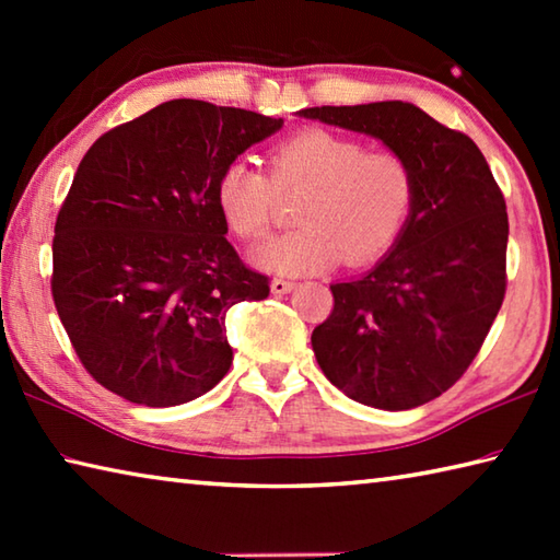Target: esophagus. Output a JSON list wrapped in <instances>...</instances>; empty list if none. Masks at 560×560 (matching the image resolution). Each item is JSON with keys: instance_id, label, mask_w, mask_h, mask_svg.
<instances>
[{"instance_id": "1", "label": "esophagus", "mask_w": 560, "mask_h": 560, "mask_svg": "<svg viewBox=\"0 0 560 560\" xmlns=\"http://www.w3.org/2000/svg\"><path fill=\"white\" fill-rule=\"evenodd\" d=\"M293 287H296V283L289 281V279H273L271 281V291L273 293H289Z\"/></svg>"}]
</instances>
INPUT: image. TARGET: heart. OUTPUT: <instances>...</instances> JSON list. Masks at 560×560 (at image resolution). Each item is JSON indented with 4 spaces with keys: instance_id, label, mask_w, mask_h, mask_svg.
Instances as JSON below:
<instances>
[{
    "instance_id": "1",
    "label": "heart",
    "mask_w": 560,
    "mask_h": 560,
    "mask_svg": "<svg viewBox=\"0 0 560 560\" xmlns=\"http://www.w3.org/2000/svg\"><path fill=\"white\" fill-rule=\"evenodd\" d=\"M306 189L296 207L299 230L254 252V264L283 277L318 273L381 259L400 240L415 210L417 183L393 150H368L334 130H301L269 153V175L244 160L222 167L214 205L234 236L257 242L269 232L277 192Z\"/></svg>"
}]
</instances>
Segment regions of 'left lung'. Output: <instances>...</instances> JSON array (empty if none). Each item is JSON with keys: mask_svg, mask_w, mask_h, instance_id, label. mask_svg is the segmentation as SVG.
Listing matches in <instances>:
<instances>
[{"mask_svg": "<svg viewBox=\"0 0 560 560\" xmlns=\"http://www.w3.org/2000/svg\"><path fill=\"white\" fill-rule=\"evenodd\" d=\"M299 116L383 140L415 173L402 236L363 277L330 287L334 311L311 336L320 371L350 400L412 410L459 381L499 314L504 195L474 140L412 103L320 106Z\"/></svg>", "mask_w": 560, "mask_h": 560, "instance_id": "1", "label": "left lung"}]
</instances>
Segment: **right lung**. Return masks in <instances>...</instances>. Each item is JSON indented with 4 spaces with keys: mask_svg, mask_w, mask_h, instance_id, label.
<instances>
[{
    "mask_svg": "<svg viewBox=\"0 0 560 560\" xmlns=\"http://www.w3.org/2000/svg\"><path fill=\"white\" fill-rule=\"evenodd\" d=\"M283 126L177 98L113 128L75 170L54 226L51 293L96 383L145 407L195 400L232 365L224 316L269 296L214 205L222 167Z\"/></svg>",
    "mask_w": 560,
    "mask_h": 560,
    "instance_id": "1",
    "label": "right lung"
}]
</instances>
